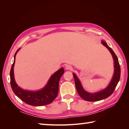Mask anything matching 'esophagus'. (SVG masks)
Segmentation results:
<instances>
[{
	"instance_id": "1",
	"label": "esophagus",
	"mask_w": 129,
	"mask_h": 129,
	"mask_svg": "<svg viewBox=\"0 0 129 129\" xmlns=\"http://www.w3.org/2000/svg\"><path fill=\"white\" fill-rule=\"evenodd\" d=\"M66 69L68 70H71L72 69V67L70 64H67L66 66Z\"/></svg>"
}]
</instances>
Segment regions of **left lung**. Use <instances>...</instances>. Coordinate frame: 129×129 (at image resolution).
Here are the masks:
<instances>
[{
  "label": "left lung",
  "instance_id": "1",
  "mask_svg": "<svg viewBox=\"0 0 129 129\" xmlns=\"http://www.w3.org/2000/svg\"><path fill=\"white\" fill-rule=\"evenodd\" d=\"M102 44L109 50L114 60V68H115V71H114V74L112 80L111 81L110 83L108 85V87L107 88H105L104 90H103L102 91H99V92L98 93L93 94L88 93L83 89L81 82H80L79 80L77 77L76 74L74 73L73 74L77 92H78L79 96L83 99L88 102L99 101H101V100L107 98L108 97L110 96L113 93L114 90L115 89V88L119 81L120 78L121 70L118 57H117L116 55L114 53L113 50L110 47H109L108 45L105 42L102 41Z\"/></svg>",
  "mask_w": 129,
  "mask_h": 129
}]
</instances>
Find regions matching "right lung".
<instances>
[{
  "label": "right lung",
  "instance_id": "obj_1",
  "mask_svg": "<svg viewBox=\"0 0 129 129\" xmlns=\"http://www.w3.org/2000/svg\"><path fill=\"white\" fill-rule=\"evenodd\" d=\"M19 50L14 55V61L11 67L10 77V85L13 92L22 101L33 106H42L51 103L58 95L59 81L64 72L61 68L51 77L48 83L41 90L36 91L24 90L16 84L14 77V66L15 62V56Z\"/></svg>",
  "mask_w": 129,
  "mask_h": 129
}]
</instances>
